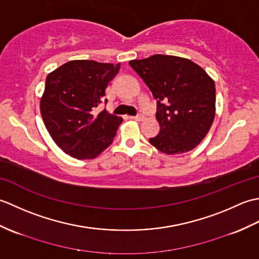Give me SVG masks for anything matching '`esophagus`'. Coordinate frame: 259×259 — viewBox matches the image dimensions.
Returning a JSON list of instances; mask_svg holds the SVG:
<instances>
[{
    "label": "esophagus",
    "instance_id": "esophagus-1",
    "mask_svg": "<svg viewBox=\"0 0 259 259\" xmlns=\"http://www.w3.org/2000/svg\"><path fill=\"white\" fill-rule=\"evenodd\" d=\"M131 119H134L136 121H141V120H144V115L138 114V115H135V117H131Z\"/></svg>",
    "mask_w": 259,
    "mask_h": 259
}]
</instances>
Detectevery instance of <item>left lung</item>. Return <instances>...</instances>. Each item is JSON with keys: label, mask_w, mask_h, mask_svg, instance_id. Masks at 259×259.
I'll return each mask as SVG.
<instances>
[{"label": "left lung", "mask_w": 259, "mask_h": 259, "mask_svg": "<svg viewBox=\"0 0 259 259\" xmlns=\"http://www.w3.org/2000/svg\"><path fill=\"white\" fill-rule=\"evenodd\" d=\"M131 65L157 100L160 131L150 144L166 155L194 149L205 138L216 111L213 80L188 59L155 54Z\"/></svg>", "instance_id": "obj_1"}]
</instances>
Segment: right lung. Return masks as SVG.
<instances>
[{"label": "right lung", "instance_id": "obj_1", "mask_svg": "<svg viewBox=\"0 0 259 259\" xmlns=\"http://www.w3.org/2000/svg\"><path fill=\"white\" fill-rule=\"evenodd\" d=\"M120 63L73 60L47 76L41 114L53 141L76 159H93L112 144L122 119L106 109L93 114ZM107 99L104 103H107Z\"/></svg>", "mask_w": 259, "mask_h": 259}]
</instances>
